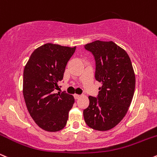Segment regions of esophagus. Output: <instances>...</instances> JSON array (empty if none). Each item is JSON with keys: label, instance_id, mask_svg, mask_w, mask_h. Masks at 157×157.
<instances>
[{"label": "esophagus", "instance_id": "obj_1", "mask_svg": "<svg viewBox=\"0 0 157 157\" xmlns=\"http://www.w3.org/2000/svg\"><path fill=\"white\" fill-rule=\"evenodd\" d=\"M74 98H75V99H78L80 98V95H78V94H74Z\"/></svg>", "mask_w": 157, "mask_h": 157}]
</instances>
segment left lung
I'll return each mask as SVG.
<instances>
[{
    "mask_svg": "<svg viewBox=\"0 0 157 157\" xmlns=\"http://www.w3.org/2000/svg\"><path fill=\"white\" fill-rule=\"evenodd\" d=\"M84 48L95 59V80L102 83L97 96H89V106L83 111L84 121L95 130H109L122 121L133 98L135 75L132 62L112 41L97 40Z\"/></svg>",
    "mask_w": 157,
    "mask_h": 157,
    "instance_id": "8db88e82",
    "label": "left lung"
}]
</instances>
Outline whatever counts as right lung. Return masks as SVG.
<instances>
[{
	"label": "right lung",
	"mask_w": 157,
	"mask_h": 157,
	"mask_svg": "<svg viewBox=\"0 0 157 157\" xmlns=\"http://www.w3.org/2000/svg\"><path fill=\"white\" fill-rule=\"evenodd\" d=\"M75 49L45 44L31 53L24 68L23 92L28 111L35 123L48 132H58L65 126L75 102L66 92L54 91Z\"/></svg>",
	"instance_id": "add662e5"
}]
</instances>
